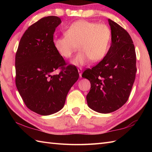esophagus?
<instances>
[{"mask_svg": "<svg viewBox=\"0 0 152 152\" xmlns=\"http://www.w3.org/2000/svg\"><path fill=\"white\" fill-rule=\"evenodd\" d=\"M78 72H79V75H80V77H82V69H81V68H79V69H78Z\"/></svg>", "mask_w": 152, "mask_h": 152, "instance_id": "obj_1", "label": "esophagus"}]
</instances>
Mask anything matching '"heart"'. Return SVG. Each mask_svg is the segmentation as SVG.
<instances>
[{
    "instance_id": "heart-1",
    "label": "heart",
    "mask_w": 152,
    "mask_h": 152,
    "mask_svg": "<svg viewBox=\"0 0 152 152\" xmlns=\"http://www.w3.org/2000/svg\"><path fill=\"white\" fill-rule=\"evenodd\" d=\"M65 36L53 39V46L60 56L69 59L78 48L80 50L73 63L83 65L91 59L97 62L104 58L112 41L110 28L105 24L78 20L64 31Z\"/></svg>"
}]
</instances>
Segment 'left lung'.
Wrapping results in <instances>:
<instances>
[{"mask_svg": "<svg viewBox=\"0 0 152 152\" xmlns=\"http://www.w3.org/2000/svg\"><path fill=\"white\" fill-rule=\"evenodd\" d=\"M112 44L106 56L82 76L91 83L87 95L90 108L107 114L117 110L129 97L136 76V53L129 34L120 25L108 19Z\"/></svg>", "mask_w": 152, "mask_h": 152, "instance_id": "left-lung-1", "label": "left lung"}]
</instances>
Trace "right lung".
Masks as SVG:
<instances>
[{
	"label": "right lung",
	"instance_id": "1",
	"mask_svg": "<svg viewBox=\"0 0 152 152\" xmlns=\"http://www.w3.org/2000/svg\"><path fill=\"white\" fill-rule=\"evenodd\" d=\"M61 23L48 16L25 32L15 54V85L25 104L42 115L63 108L66 95L79 78L73 64H68L53 46V34ZM57 69L59 74L55 75Z\"/></svg>",
	"mask_w": 152,
	"mask_h": 152
}]
</instances>
